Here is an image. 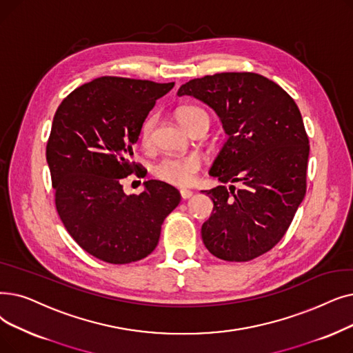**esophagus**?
Wrapping results in <instances>:
<instances>
[{
  "label": "esophagus",
  "mask_w": 353,
  "mask_h": 353,
  "mask_svg": "<svg viewBox=\"0 0 353 353\" xmlns=\"http://www.w3.org/2000/svg\"><path fill=\"white\" fill-rule=\"evenodd\" d=\"M180 196H181V199H185V201H186V199H190L193 196V192L188 190V189H181Z\"/></svg>",
  "instance_id": "obj_1"
}]
</instances>
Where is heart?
Here are the masks:
<instances>
[{
  "label": "heart",
  "mask_w": 353,
  "mask_h": 353,
  "mask_svg": "<svg viewBox=\"0 0 353 353\" xmlns=\"http://www.w3.org/2000/svg\"><path fill=\"white\" fill-rule=\"evenodd\" d=\"M176 117L180 124L189 132L197 127L209 128V115L205 110L199 108V106H181V108L177 110ZM154 124L156 118L152 115L145 118L141 124L140 141L143 145H150ZM199 168H201V160H199L197 156H167L154 164L152 173H154L157 179L168 183V185L185 188L192 185Z\"/></svg>",
  "instance_id": "obj_1"
}]
</instances>
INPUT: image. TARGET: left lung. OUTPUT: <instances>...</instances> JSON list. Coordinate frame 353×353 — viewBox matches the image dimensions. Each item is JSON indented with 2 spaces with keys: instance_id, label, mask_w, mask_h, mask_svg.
<instances>
[{
  "instance_id": "8db88e82",
  "label": "left lung",
  "mask_w": 353,
  "mask_h": 353,
  "mask_svg": "<svg viewBox=\"0 0 353 353\" xmlns=\"http://www.w3.org/2000/svg\"><path fill=\"white\" fill-rule=\"evenodd\" d=\"M179 97L205 102L218 114L228 140L209 174L221 183L205 193L213 212L202 225L212 255L243 263L280 242L305 194L309 137L294 99L252 72H226L192 79Z\"/></svg>"
}]
</instances>
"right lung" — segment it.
Returning <instances> with one entry per match:
<instances>
[{"instance_id": "right-lung-1", "label": "right lung", "mask_w": 353, "mask_h": 353, "mask_svg": "<svg viewBox=\"0 0 353 353\" xmlns=\"http://www.w3.org/2000/svg\"><path fill=\"white\" fill-rule=\"evenodd\" d=\"M173 86L102 76L76 88L54 114L46 160L56 209L70 236L101 261L130 264L150 255L180 203L179 190L160 180L130 196L121 185L139 168L130 157L141 124Z\"/></svg>"}]
</instances>
